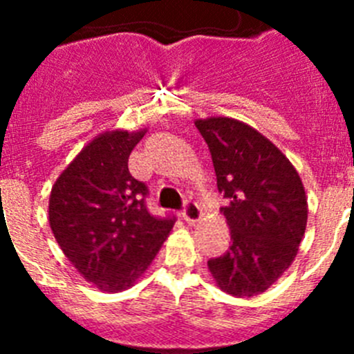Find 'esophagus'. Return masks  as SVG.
Segmentation results:
<instances>
[{
	"mask_svg": "<svg viewBox=\"0 0 354 354\" xmlns=\"http://www.w3.org/2000/svg\"><path fill=\"white\" fill-rule=\"evenodd\" d=\"M202 216H204V212H202V209L198 207V204H195V202H186V207H184V212H183V218L186 223L189 225L198 223V221L202 220Z\"/></svg>",
	"mask_w": 354,
	"mask_h": 354,
	"instance_id": "34e87169",
	"label": "esophagus"
}]
</instances>
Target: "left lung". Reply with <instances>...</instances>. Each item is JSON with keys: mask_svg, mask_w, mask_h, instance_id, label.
<instances>
[{"mask_svg": "<svg viewBox=\"0 0 354 354\" xmlns=\"http://www.w3.org/2000/svg\"><path fill=\"white\" fill-rule=\"evenodd\" d=\"M212 156L230 246L207 262L212 280L234 298L270 289L298 255L308 204L301 177L264 134L230 117L196 118Z\"/></svg>", "mask_w": 354, "mask_h": 354, "instance_id": "obj_1", "label": "left lung"}]
</instances>
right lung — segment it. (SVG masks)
<instances>
[{
    "label": "right lung",
    "mask_w": 354,
    "mask_h": 354,
    "mask_svg": "<svg viewBox=\"0 0 354 354\" xmlns=\"http://www.w3.org/2000/svg\"><path fill=\"white\" fill-rule=\"evenodd\" d=\"M97 134L58 175L49 195V227L77 273L102 292L138 282L170 236L174 220L147 212V187L129 174L131 150L145 136Z\"/></svg>",
    "instance_id": "obj_1"
}]
</instances>
